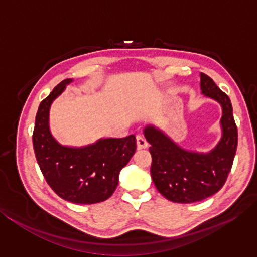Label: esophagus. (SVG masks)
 Here are the masks:
<instances>
[{
    "instance_id": "obj_1",
    "label": "esophagus",
    "mask_w": 257,
    "mask_h": 257,
    "mask_svg": "<svg viewBox=\"0 0 257 257\" xmlns=\"http://www.w3.org/2000/svg\"><path fill=\"white\" fill-rule=\"evenodd\" d=\"M136 143H137V147L139 150L141 149H146L149 146V143H147L146 138L143 136V135H137L136 136Z\"/></svg>"
}]
</instances>
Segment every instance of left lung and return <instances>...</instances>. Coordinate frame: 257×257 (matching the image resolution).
Segmentation results:
<instances>
[{
	"mask_svg": "<svg viewBox=\"0 0 257 257\" xmlns=\"http://www.w3.org/2000/svg\"><path fill=\"white\" fill-rule=\"evenodd\" d=\"M201 90L222 107V137L214 149L207 153L187 151L154 125L144 129L151 144L152 179L156 189L175 203L199 202L217 193L227 180L236 155L238 132L230 98L205 73H201Z\"/></svg>",
	"mask_w": 257,
	"mask_h": 257,
	"instance_id": "obj_1",
	"label": "left lung"
}]
</instances>
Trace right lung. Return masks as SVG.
<instances>
[{
  "mask_svg": "<svg viewBox=\"0 0 257 257\" xmlns=\"http://www.w3.org/2000/svg\"><path fill=\"white\" fill-rule=\"evenodd\" d=\"M70 82V78L62 80L41 102L33 133L34 151L47 184L61 198L95 204L114 193L121 169L136 151V137L101 138L84 147L59 144L50 132V107Z\"/></svg>",
  "mask_w": 257,
  "mask_h": 257,
  "instance_id": "1",
  "label": "right lung"
}]
</instances>
